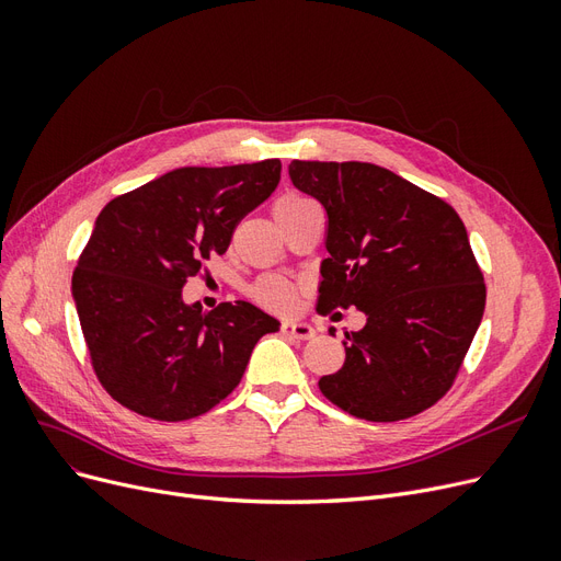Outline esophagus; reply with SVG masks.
I'll return each mask as SVG.
<instances>
[{
    "mask_svg": "<svg viewBox=\"0 0 561 561\" xmlns=\"http://www.w3.org/2000/svg\"><path fill=\"white\" fill-rule=\"evenodd\" d=\"M280 332L285 336H293V339H311L316 336V330L309 325V322L304 320H285L280 325Z\"/></svg>",
    "mask_w": 561,
    "mask_h": 561,
    "instance_id": "34e87169",
    "label": "esophagus"
}]
</instances>
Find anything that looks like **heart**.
Here are the masks:
<instances>
[{"label": "heart", "mask_w": 561, "mask_h": 561, "mask_svg": "<svg viewBox=\"0 0 561 561\" xmlns=\"http://www.w3.org/2000/svg\"><path fill=\"white\" fill-rule=\"evenodd\" d=\"M307 203H313V201H309L307 196H299V194H285L274 203V215L295 210L299 206H307ZM250 295L254 301L260 304V307L271 309V311H290L297 301L295 285L280 276H262L250 287Z\"/></svg>", "instance_id": "heart-1"}]
</instances>
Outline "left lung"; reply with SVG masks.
Listing matches in <instances>:
<instances>
[{
  "label": "left lung",
  "mask_w": 561,
  "mask_h": 561,
  "mask_svg": "<svg viewBox=\"0 0 561 561\" xmlns=\"http://www.w3.org/2000/svg\"><path fill=\"white\" fill-rule=\"evenodd\" d=\"M290 180L328 213L318 309H360L346 360L322 396L365 421H400L451 388L478 332L486 287L456 210L393 171L293 161ZM334 318V316H332Z\"/></svg>",
  "instance_id": "left-lung-1"
}]
</instances>
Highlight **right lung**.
Here are the masks:
<instances>
[{
	"instance_id": "1",
	"label": "right lung",
	"mask_w": 561,
	"mask_h": 561,
	"mask_svg": "<svg viewBox=\"0 0 561 561\" xmlns=\"http://www.w3.org/2000/svg\"><path fill=\"white\" fill-rule=\"evenodd\" d=\"M280 182V161L184 165L100 210L72 276L91 363L107 393L157 421L206 414L239 386L254 344L280 322L250 301L213 311L182 287Z\"/></svg>"
}]
</instances>
